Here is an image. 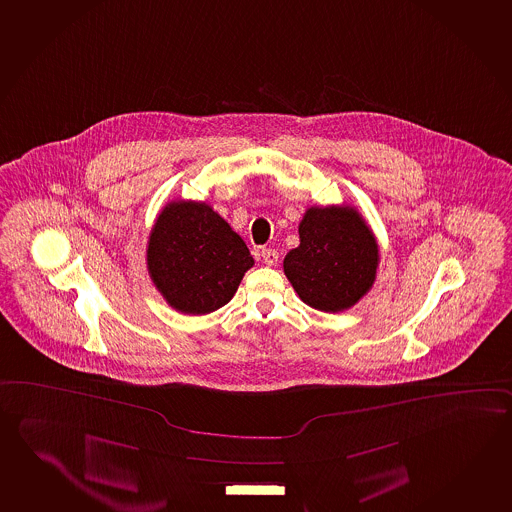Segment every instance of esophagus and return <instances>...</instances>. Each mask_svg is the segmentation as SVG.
<instances>
[{"instance_id": "obj_1", "label": "esophagus", "mask_w": 512, "mask_h": 512, "mask_svg": "<svg viewBox=\"0 0 512 512\" xmlns=\"http://www.w3.org/2000/svg\"><path fill=\"white\" fill-rule=\"evenodd\" d=\"M260 257L264 260V264H268V266H275L278 262V252L277 250H271V248H262Z\"/></svg>"}]
</instances>
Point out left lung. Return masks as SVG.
<instances>
[{
    "label": "left lung",
    "mask_w": 512,
    "mask_h": 512,
    "mask_svg": "<svg viewBox=\"0 0 512 512\" xmlns=\"http://www.w3.org/2000/svg\"><path fill=\"white\" fill-rule=\"evenodd\" d=\"M300 246L285 255L284 273L312 309L343 312L368 293L377 278L375 235L353 207H310Z\"/></svg>",
    "instance_id": "left-lung-1"
}]
</instances>
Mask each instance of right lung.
Masks as SVG:
<instances>
[{
  "label": "right lung",
  "mask_w": 512,
  "mask_h": 512,
  "mask_svg": "<svg viewBox=\"0 0 512 512\" xmlns=\"http://www.w3.org/2000/svg\"><path fill=\"white\" fill-rule=\"evenodd\" d=\"M146 262L164 300L178 312L198 316L232 300L253 257L210 205L180 200L160 210Z\"/></svg>",
  "instance_id": "add662e5"
}]
</instances>
